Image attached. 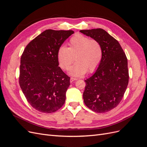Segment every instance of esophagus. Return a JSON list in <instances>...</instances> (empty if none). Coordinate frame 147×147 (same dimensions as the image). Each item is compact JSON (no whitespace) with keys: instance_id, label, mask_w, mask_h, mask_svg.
I'll use <instances>...</instances> for the list:
<instances>
[{"instance_id":"34e87169","label":"esophagus","mask_w":147,"mask_h":147,"mask_svg":"<svg viewBox=\"0 0 147 147\" xmlns=\"http://www.w3.org/2000/svg\"><path fill=\"white\" fill-rule=\"evenodd\" d=\"M77 80V78H76L71 77V78H70V82H71V83H72V82H75V80Z\"/></svg>"}]
</instances>
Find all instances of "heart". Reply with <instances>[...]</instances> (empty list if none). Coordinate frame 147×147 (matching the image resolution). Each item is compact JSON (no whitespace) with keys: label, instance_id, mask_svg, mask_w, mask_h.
<instances>
[{"label":"heart","instance_id":"obj_1","mask_svg":"<svg viewBox=\"0 0 147 147\" xmlns=\"http://www.w3.org/2000/svg\"><path fill=\"white\" fill-rule=\"evenodd\" d=\"M102 57L100 43L85 35L78 34L71 37L69 47H61L57 51V58L61 68L69 70L75 59L70 74L75 77L92 73L96 70Z\"/></svg>","mask_w":147,"mask_h":147}]
</instances>
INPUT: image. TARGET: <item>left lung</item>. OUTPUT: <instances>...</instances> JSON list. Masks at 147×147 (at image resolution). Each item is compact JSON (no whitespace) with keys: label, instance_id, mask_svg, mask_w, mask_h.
<instances>
[{"label":"left lung","instance_id":"1","mask_svg":"<svg viewBox=\"0 0 147 147\" xmlns=\"http://www.w3.org/2000/svg\"><path fill=\"white\" fill-rule=\"evenodd\" d=\"M98 41L102 49L99 65L92 76L84 80L83 100L96 113L113 109L122 100L129 82L127 59L119 42L104 29L80 30Z\"/></svg>","mask_w":147,"mask_h":147}]
</instances>
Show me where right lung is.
<instances>
[{
    "label": "right lung",
    "instance_id": "obj_1",
    "mask_svg": "<svg viewBox=\"0 0 147 147\" xmlns=\"http://www.w3.org/2000/svg\"><path fill=\"white\" fill-rule=\"evenodd\" d=\"M73 30L48 29L30 41L21 57L19 83L34 109L51 113L64 104L70 77L59 67L57 51Z\"/></svg>",
    "mask_w": 147,
    "mask_h": 147
}]
</instances>
